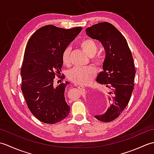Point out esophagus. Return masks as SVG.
Wrapping results in <instances>:
<instances>
[{"label":"esophagus","instance_id":"1","mask_svg":"<svg viewBox=\"0 0 154 154\" xmlns=\"http://www.w3.org/2000/svg\"><path fill=\"white\" fill-rule=\"evenodd\" d=\"M76 86H77V85H76ZM77 88L82 91V92H85V87L83 85H78Z\"/></svg>","mask_w":154,"mask_h":154}]
</instances>
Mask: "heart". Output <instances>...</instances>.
Returning a JSON list of instances; mask_svg holds the SVG:
<instances>
[{
	"mask_svg": "<svg viewBox=\"0 0 154 154\" xmlns=\"http://www.w3.org/2000/svg\"><path fill=\"white\" fill-rule=\"evenodd\" d=\"M80 46L87 55L91 57L92 60L97 64H101L103 58L99 55H95L98 50L97 43L92 39H85L80 43ZM71 48L67 47L62 53V61L63 64L70 63ZM96 69L91 66L75 67L68 71L69 79L78 84H87L92 80L96 75Z\"/></svg>",
	"mask_w": 154,
	"mask_h": 154,
	"instance_id": "heart-1",
	"label": "heart"
}]
</instances>
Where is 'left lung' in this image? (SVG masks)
I'll list each match as a JSON object with an SVG mask.
<instances>
[{"instance_id":"left-lung-1","label":"left lung","mask_w":154,"mask_h":154,"mask_svg":"<svg viewBox=\"0 0 154 154\" xmlns=\"http://www.w3.org/2000/svg\"><path fill=\"white\" fill-rule=\"evenodd\" d=\"M85 31L88 36L100 42L106 51L103 71L97 75L96 81L111 90L109 93L110 104L105 112L94 116L109 122L120 116L131 97L136 74L133 57L126 39L112 24L100 22Z\"/></svg>"}]
</instances>
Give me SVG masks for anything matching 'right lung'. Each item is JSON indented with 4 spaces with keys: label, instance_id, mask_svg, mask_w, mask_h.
<instances>
[{
    "label": "right lung",
    "instance_id": "right-lung-1",
    "mask_svg": "<svg viewBox=\"0 0 154 154\" xmlns=\"http://www.w3.org/2000/svg\"><path fill=\"white\" fill-rule=\"evenodd\" d=\"M81 27L71 29L47 25L28 40L21 69L22 87L28 109L41 122L55 124L69 113L65 91L69 83L55 87L54 79L61 71L62 53L77 37Z\"/></svg>",
    "mask_w": 154,
    "mask_h": 154
}]
</instances>
